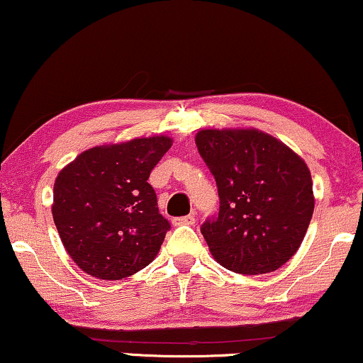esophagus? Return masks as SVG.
<instances>
[{"label": "esophagus", "mask_w": 363, "mask_h": 363, "mask_svg": "<svg viewBox=\"0 0 363 363\" xmlns=\"http://www.w3.org/2000/svg\"><path fill=\"white\" fill-rule=\"evenodd\" d=\"M194 223H196L194 214L181 216V218H174V219H172L174 226H182V224H194Z\"/></svg>", "instance_id": "esophagus-1"}]
</instances>
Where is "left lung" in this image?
I'll return each instance as SVG.
<instances>
[{
    "label": "left lung",
    "mask_w": 363,
    "mask_h": 363,
    "mask_svg": "<svg viewBox=\"0 0 363 363\" xmlns=\"http://www.w3.org/2000/svg\"><path fill=\"white\" fill-rule=\"evenodd\" d=\"M196 144L219 194V213L201 223L211 255L240 274L278 269L296 253L313 214L306 164L256 128L201 130Z\"/></svg>",
    "instance_id": "8db88e82"
}]
</instances>
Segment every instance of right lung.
<instances>
[{"instance_id": "right-lung-1", "label": "right lung", "mask_w": 363, "mask_h": 363, "mask_svg": "<svg viewBox=\"0 0 363 363\" xmlns=\"http://www.w3.org/2000/svg\"><path fill=\"white\" fill-rule=\"evenodd\" d=\"M171 142L149 137L94 147L58 174L53 221L82 272L121 279L140 272L159 253L171 223L159 213L147 179Z\"/></svg>"}]
</instances>
